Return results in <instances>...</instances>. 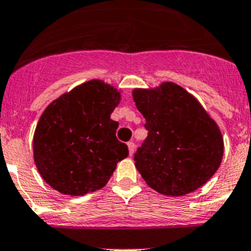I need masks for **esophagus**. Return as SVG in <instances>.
Here are the masks:
<instances>
[{"instance_id":"esophagus-1","label":"esophagus","mask_w":251,"mask_h":251,"mask_svg":"<svg viewBox=\"0 0 251 251\" xmlns=\"http://www.w3.org/2000/svg\"><path fill=\"white\" fill-rule=\"evenodd\" d=\"M126 145H128V149H129V155L131 156L134 153V151H135V144H134L133 141H129Z\"/></svg>"}]
</instances>
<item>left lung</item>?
I'll list each match as a JSON object with an SVG mask.
<instances>
[{
    "label": "left lung",
    "mask_w": 251,
    "mask_h": 251,
    "mask_svg": "<svg viewBox=\"0 0 251 251\" xmlns=\"http://www.w3.org/2000/svg\"><path fill=\"white\" fill-rule=\"evenodd\" d=\"M133 99L149 131L134 155L146 184L168 197L204 185L220 167L223 138L199 101L172 81L135 89Z\"/></svg>",
    "instance_id": "8db88e82"
}]
</instances>
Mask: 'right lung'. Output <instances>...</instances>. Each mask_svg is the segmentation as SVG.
<instances>
[{"label": "right lung", "instance_id": "obj_1", "mask_svg": "<svg viewBox=\"0 0 251 251\" xmlns=\"http://www.w3.org/2000/svg\"><path fill=\"white\" fill-rule=\"evenodd\" d=\"M121 94L93 79L52 101L34 133V161L42 179L57 192L80 197L107 184L128 146L111 120Z\"/></svg>", "mask_w": 251, "mask_h": 251}]
</instances>
